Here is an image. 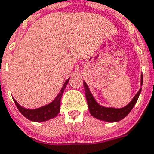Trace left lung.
<instances>
[{"mask_svg":"<svg viewBox=\"0 0 154 154\" xmlns=\"http://www.w3.org/2000/svg\"><path fill=\"white\" fill-rule=\"evenodd\" d=\"M143 76L142 74L141 75V86H143ZM83 86H84L85 93H86V97L87 104H88L89 110H90L91 116L100 120L110 122V123L120 121V120H123L124 117H126L131 111L134 105L136 104L138 97L141 94V91H142V87H141L128 105L123 108H120V109H116V108L105 107V106L99 105L91 94L88 85L86 84L85 81L83 82Z\"/></svg>","mask_w":154,"mask_h":154,"instance_id":"left-lung-1","label":"left lung"}]
</instances>
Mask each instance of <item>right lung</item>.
I'll return each mask as SVG.
<instances>
[{
	"label": "right lung",
	"mask_w": 154,
	"mask_h": 154,
	"mask_svg": "<svg viewBox=\"0 0 154 154\" xmlns=\"http://www.w3.org/2000/svg\"><path fill=\"white\" fill-rule=\"evenodd\" d=\"M68 78L62 86L61 90L60 91L59 94L57 95V97L54 98L52 102H50L48 105H45L44 106H42L38 109H26V108L23 107L17 102V101L13 98L14 102L16 104V107L19 109V111L21 112V114L27 118L28 120H31L34 122H43L47 121V120L53 119L56 117L58 113L60 112V99H61L63 93L64 91L66 86L68 83L69 81Z\"/></svg>",
	"instance_id": "add662e5"
}]
</instances>
